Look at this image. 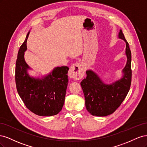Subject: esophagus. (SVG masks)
Wrapping results in <instances>:
<instances>
[{"mask_svg":"<svg viewBox=\"0 0 147 147\" xmlns=\"http://www.w3.org/2000/svg\"><path fill=\"white\" fill-rule=\"evenodd\" d=\"M84 71L85 70H84V67L82 63H77L74 64L70 67L69 75L72 78L80 80L84 76Z\"/></svg>","mask_w":147,"mask_h":147,"instance_id":"34e87169","label":"esophagus"}]
</instances>
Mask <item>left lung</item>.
I'll return each instance as SVG.
<instances>
[{"label": "left lung", "instance_id": "left-lung-1", "mask_svg": "<svg viewBox=\"0 0 147 147\" xmlns=\"http://www.w3.org/2000/svg\"><path fill=\"white\" fill-rule=\"evenodd\" d=\"M119 38L126 42L127 63L123 69V77L112 84H105L95 72L86 71V78L80 84L85 98L87 110L93 116L105 117L113 113L125 99L129 91L131 78V52L129 43L120 30Z\"/></svg>", "mask_w": 147, "mask_h": 147}]
</instances>
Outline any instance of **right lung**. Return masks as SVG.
<instances>
[{
    "label": "right lung",
    "mask_w": 147,
    "mask_h": 147,
    "mask_svg": "<svg viewBox=\"0 0 147 147\" xmlns=\"http://www.w3.org/2000/svg\"><path fill=\"white\" fill-rule=\"evenodd\" d=\"M29 34V32L18 53L15 69L17 91L31 112L39 116H53L60 112L64 103L69 67H57L41 79L30 77L27 72L30 67L24 57Z\"/></svg>",
    "instance_id": "1"
}]
</instances>
